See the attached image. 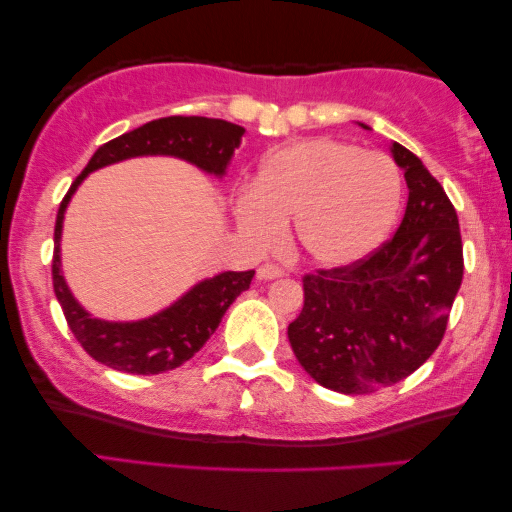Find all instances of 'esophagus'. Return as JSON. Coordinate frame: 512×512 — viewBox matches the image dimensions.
Returning a JSON list of instances; mask_svg holds the SVG:
<instances>
[{"label": "esophagus", "instance_id": "34e87169", "mask_svg": "<svg viewBox=\"0 0 512 512\" xmlns=\"http://www.w3.org/2000/svg\"><path fill=\"white\" fill-rule=\"evenodd\" d=\"M277 277H284V268H279L275 263H265L258 268V279H265V282H268V279H277Z\"/></svg>", "mask_w": 512, "mask_h": 512}]
</instances>
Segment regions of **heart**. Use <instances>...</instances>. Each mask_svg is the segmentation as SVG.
<instances>
[{"label": "heart", "mask_w": 512, "mask_h": 512, "mask_svg": "<svg viewBox=\"0 0 512 512\" xmlns=\"http://www.w3.org/2000/svg\"><path fill=\"white\" fill-rule=\"evenodd\" d=\"M401 172L380 151L335 139H310L263 160L251 193L237 202V221L258 247L277 242L293 223L310 261L342 268L368 256L394 226Z\"/></svg>", "instance_id": "heart-1"}]
</instances>
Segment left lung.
Returning a JSON list of instances; mask_svg holds the SVG:
<instances>
[{
  "mask_svg": "<svg viewBox=\"0 0 512 512\" xmlns=\"http://www.w3.org/2000/svg\"><path fill=\"white\" fill-rule=\"evenodd\" d=\"M410 188L401 226L361 261L303 277L293 354L321 387L368 394L415 373L443 340L464 279L459 219L415 153L391 146Z\"/></svg>",
  "mask_w": 512,
  "mask_h": 512,
  "instance_id": "obj_1",
  "label": "left lung"
}]
</instances>
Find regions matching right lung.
<instances>
[{"label":"right lung","instance_id":"1","mask_svg":"<svg viewBox=\"0 0 512 512\" xmlns=\"http://www.w3.org/2000/svg\"><path fill=\"white\" fill-rule=\"evenodd\" d=\"M244 128L221 118L205 116H167L158 121L144 123L142 128L102 144L88 160L83 170L60 202L55 219V249H53V289L55 298L65 312L67 326L81 347L104 366L121 370L128 375H158L165 370L179 368L200 347L205 345L223 314L242 291L249 289L254 270L221 272L193 286L184 298L167 310L153 314L142 321H116L93 319L69 293L65 277L60 272V233L65 219L67 202L81 184L83 177L104 165L135 156H177L200 170L221 174L226 172L228 160L240 146Z\"/></svg>","mask_w":512,"mask_h":512}]
</instances>
